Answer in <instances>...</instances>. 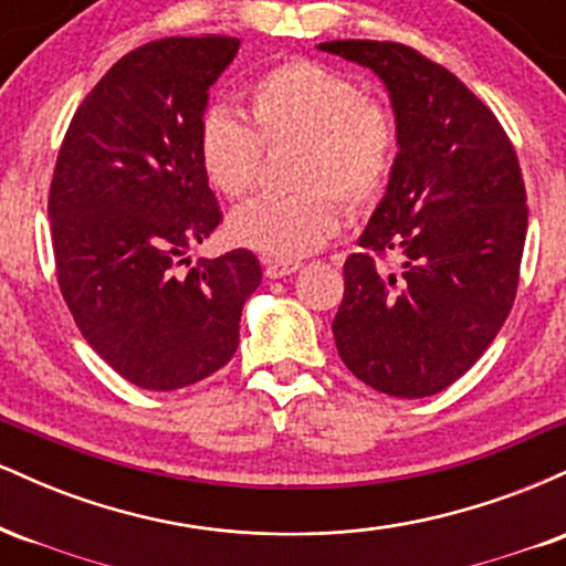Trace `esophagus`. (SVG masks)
<instances>
[{"mask_svg": "<svg viewBox=\"0 0 566 566\" xmlns=\"http://www.w3.org/2000/svg\"><path fill=\"white\" fill-rule=\"evenodd\" d=\"M263 269L269 279H282V276L295 274V271L301 269V263L297 261H263Z\"/></svg>", "mask_w": 566, "mask_h": 566, "instance_id": "1", "label": "esophagus"}]
</instances>
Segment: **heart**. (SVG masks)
Returning <instances> with one entry per match:
<instances>
[{
  "mask_svg": "<svg viewBox=\"0 0 566 566\" xmlns=\"http://www.w3.org/2000/svg\"><path fill=\"white\" fill-rule=\"evenodd\" d=\"M247 106L252 126L223 106L201 116L197 157L207 184L226 199H242L261 172L263 146L297 140L292 184L301 191L239 207L229 218L237 244L282 261L303 258L340 229V199L359 212L388 191L401 148L399 119L343 71L290 57L252 80Z\"/></svg>",
  "mask_w": 566,
  "mask_h": 566,
  "instance_id": "1",
  "label": "heart"
}]
</instances>
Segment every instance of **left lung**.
Returning a JSON list of instances; mask_svg holds the SVG:
<instances>
[{
  "mask_svg": "<svg viewBox=\"0 0 566 566\" xmlns=\"http://www.w3.org/2000/svg\"><path fill=\"white\" fill-rule=\"evenodd\" d=\"M319 50L373 69L401 129L386 197L343 265L337 354L375 391L423 399L469 373L511 314L527 239L522 167L497 116L418 50L373 39ZM391 251L399 272L381 265Z\"/></svg>",
  "mask_w": 566,
  "mask_h": 566,
  "instance_id": "1",
  "label": "left lung"
}]
</instances>
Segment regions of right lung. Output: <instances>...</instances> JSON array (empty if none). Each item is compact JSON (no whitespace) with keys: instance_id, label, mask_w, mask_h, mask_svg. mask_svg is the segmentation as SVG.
I'll return each mask as SVG.
<instances>
[{"instance_id":"right-lung-1","label":"right lung","mask_w":566,"mask_h":566,"mask_svg":"<svg viewBox=\"0 0 566 566\" xmlns=\"http://www.w3.org/2000/svg\"><path fill=\"white\" fill-rule=\"evenodd\" d=\"M237 50V36L216 34L133 50L84 97L57 151L48 199L57 287L95 354L146 391L229 365L263 276L244 247L179 271L223 220L197 133Z\"/></svg>"}]
</instances>
